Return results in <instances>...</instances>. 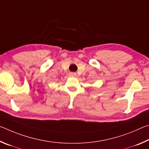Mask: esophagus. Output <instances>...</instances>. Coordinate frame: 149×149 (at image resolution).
I'll list each match as a JSON object with an SVG mask.
<instances>
[{"label": "esophagus", "mask_w": 149, "mask_h": 149, "mask_svg": "<svg viewBox=\"0 0 149 149\" xmlns=\"http://www.w3.org/2000/svg\"><path fill=\"white\" fill-rule=\"evenodd\" d=\"M70 76H71V77H76L77 74H75V73H70Z\"/></svg>", "instance_id": "esophagus-1"}]
</instances>
